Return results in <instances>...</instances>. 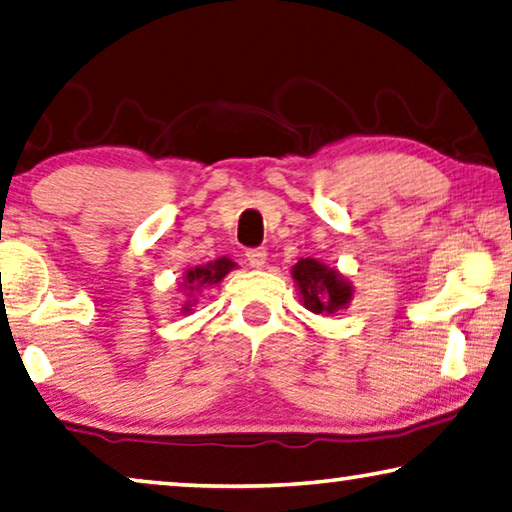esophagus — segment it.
Masks as SVG:
<instances>
[{
  "label": "esophagus",
  "instance_id": "1",
  "mask_svg": "<svg viewBox=\"0 0 512 512\" xmlns=\"http://www.w3.org/2000/svg\"><path fill=\"white\" fill-rule=\"evenodd\" d=\"M246 257H248V264L253 266V269H262V266L266 264V257H269V253H266L264 248H253V250H248Z\"/></svg>",
  "mask_w": 512,
  "mask_h": 512
}]
</instances>
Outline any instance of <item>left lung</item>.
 <instances>
[{
	"label": "left lung",
	"mask_w": 512,
	"mask_h": 512,
	"mask_svg": "<svg viewBox=\"0 0 512 512\" xmlns=\"http://www.w3.org/2000/svg\"><path fill=\"white\" fill-rule=\"evenodd\" d=\"M294 285L305 308L315 315H335L354 299V287L338 269L312 257H301L292 266Z\"/></svg>",
	"instance_id": "8db88e82"
}]
</instances>
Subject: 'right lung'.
<instances>
[{"label": "right lung", "instance_id": "1", "mask_svg": "<svg viewBox=\"0 0 512 512\" xmlns=\"http://www.w3.org/2000/svg\"><path fill=\"white\" fill-rule=\"evenodd\" d=\"M232 269H236V262H232L230 257H218L209 264L188 269L186 276H183L181 289H179V292H183L181 294L183 296L181 315H190V312H193V308H195V303H197V296L202 294V289L211 287V285H218V282L223 280Z\"/></svg>", "mask_w": 512, "mask_h": 512}]
</instances>
